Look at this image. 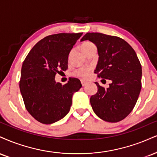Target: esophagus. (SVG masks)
<instances>
[{"label": "esophagus", "mask_w": 157, "mask_h": 157, "mask_svg": "<svg viewBox=\"0 0 157 157\" xmlns=\"http://www.w3.org/2000/svg\"><path fill=\"white\" fill-rule=\"evenodd\" d=\"M80 81H81V84H82V86H86V85H87L86 81H85L83 80H81Z\"/></svg>", "instance_id": "esophagus-1"}]
</instances>
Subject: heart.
Listing matches in <instances>:
<instances>
[{"instance_id":"heart-1","label":"heart","mask_w":157,"mask_h":157,"mask_svg":"<svg viewBox=\"0 0 157 157\" xmlns=\"http://www.w3.org/2000/svg\"><path fill=\"white\" fill-rule=\"evenodd\" d=\"M94 46L93 43L90 42V41H85V42L82 43V44L80 45V48L82 51H83L86 49L90 48V47ZM90 72V69H88V68H85V69H80L78 70H77L75 72V75H77V76L83 77V78H86V77H88L89 74Z\"/></svg>"}]
</instances>
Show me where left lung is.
<instances>
[{
	"label": "left lung",
	"instance_id": "8db88e82",
	"mask_svg": "<svg viewBox=\"0 0 157 157\" xmlns=\"http://www.w3.org/2000/svg\"><path fill=\"white\" fill-rule=\"evenodd\" d=\"M97 46L99 60L94 73L112 81L107 88L100 86L90 98L95 114L105 121L118 122L132 112L141 90L142 67L135 51L124 39L100 33H87L80 41Z\"/></svg>",
	"mask_w": 157,
	"mask_h": 157
}]
</instances>
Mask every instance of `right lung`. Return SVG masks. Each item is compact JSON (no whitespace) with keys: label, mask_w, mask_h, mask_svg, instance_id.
<instances>
[{"label":"right lung","mask_w":157,"mask_h":157,"mask_svg":"<svg viewBox=\"0 0 157 157\" xmlns=\"http://www.w3.org/2000/svg\"><path fill=\"white\" fill-rule=\"evenodd\" d=\"M82 33H58L44 37L31 49L22 66L20 89L28 113L36 120L50 124L70 110L72 96L82 87L71 78L62 86L55 77L68 69V57Z\"/></svg>","instance_id":"obj_1"}]
</instances>
